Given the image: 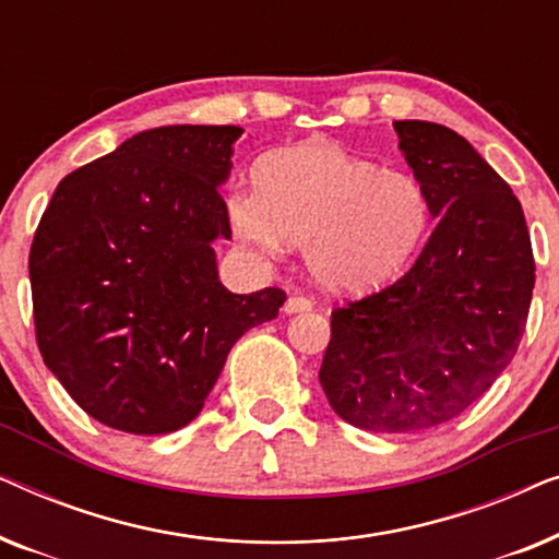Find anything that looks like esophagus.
<instances>
[{"label": "esophagus", "mask_w": 559, "mask_h": 559, "mask_svg": "<svg viewBox=\"0 0 559 559\" xmlns=\"http://www.w3.org/2000/svg\"><path fill=\"white\" fill-rule=\"evenodd\" d=\"M310 308H312V300H310V297H305V295H293L285 302L287 316H295V312H308Z\"/></svg>", "instance_id": "esophagus-1"}]
</instances>
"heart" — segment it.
Here are the masks:
<instances>
[{
  "label": "heart",
  "mask_w": 559,
  "mask_h": 559,
  "mask_svg": "<svg viewBox=\"0 0 559 559\" xmlns=\"http://www.w3.org/2000/svg\"><path fill=\"white\" fill-rule=\"evenodd\" d=\"M226 211L234 234L266 254L305 243L310 274L335 293H366L396 277L430 218L415 178L331 142L266 155L254 195L231 193Z\"/></svg>",
  "instance_id": "obj_1"
}]
</instances>
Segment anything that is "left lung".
<instances>
[{"instance_id": "left-lung-1", "label": "left lung", "mask_w": 559, "mask_h": 559, "mask_svg": "<svg viewBox=\"0 0 559 559\" xmlns=\"http://www.w3.org/2000/svg\"><path fill=\"white\" fill-rule=\"evenodd\" d=\"M394 129L438 224L404 277L331 312L318 379L348 425L402 435L450 423L511 364L534 254L522 203L468 140L432 121Z\"/></svg>"}]
</instances>
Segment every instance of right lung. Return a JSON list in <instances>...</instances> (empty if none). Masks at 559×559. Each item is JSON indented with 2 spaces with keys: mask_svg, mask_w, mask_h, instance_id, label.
<instances>
[{
  "mask_svg": "<svg viewBox=\"0 0 559 559\" xmlns=\"http://www.w3.org/2000/svg\"><path fill=\"white\" fill-rule=\"evenodd\" d=\"M241 127L147 129L60 180L29 249L35 338L73 402L106 427L193 423L228 350L277 318L285 289L234 295L213 239Z\"/></svg>",
  "mask_w": 559,
  "mask_h": 559,
  "instance_id": "right-lung-1",
  "label": "right lung"
}]
</instances>
